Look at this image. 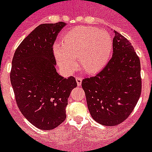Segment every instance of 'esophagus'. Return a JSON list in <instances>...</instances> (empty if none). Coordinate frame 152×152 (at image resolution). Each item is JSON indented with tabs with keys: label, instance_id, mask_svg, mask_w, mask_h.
<instances>
[{
	"label": "esophagus",
	"instance_id": "34e87169",
	"mask_svg": "<svg viewBox=\"0 0 152 152\" xmlns=\"http://www.w3.org/2000/svg\"><path fill=\"white\" fill-rule=\"evenodd\" d=\"M76 83H77V85L80 86L82 83V81H83V78L80 77V76H77V77L76 78Z\"/></svg>",
	"mask_w": 152,
	"mask_h": 152
}]
</instances>
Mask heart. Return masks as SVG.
I'll return each instance as SVG.
<instances>
[{
    "mask_svg": "<svg viewBox=\"0 0 152 152\" xmlns=\"http://www.w3.org/2000/svg\"><path fill=\"white\" fill-rule=\"evenodd\" d=\"M60 45L54 47L58 64L66 72H72L80 65L87 73H96L103 68L110 59L113 39L104 30L95 27H76L63 37Z\"/></svg>",
    "mask_w": 152,
    "mask_h": 152,
    "instance_id": "1",
    "label": "heart"
}]
</instances>
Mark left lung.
I'll return each mask as SVG.
<instances>
[{"label": "left lung", "instance_id": "1", "mask_svg": "<svg viewBox=\"0 0 152 152\" xmlns=\"http://www.w3.org/2000/svg\"><path fill=\"white\" fill-rule=\"evenodd\" d=\"M114 33L113 57L98 74L82 81L91 115L105 126L127 119L142 92L139 57L125 37Z\"/></svg>", "mask_w": 152, "mask_h": 152}]
</instances>
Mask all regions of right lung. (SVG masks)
<instances>
[{
    "label": "right lung",
    "mask_w": 152,
    "mask_h": 152,
    "mask_svg": "<svg viewBox=\"0 0 152 152\" xmlns=\"http://www.w3.org/2000/svg\"><path fill=\"white\" fill-rule=\"evenodd\" d=\"M64 22L39 25L16 50L10 82L17 105L31 124L42 130L56 128L66 119L73 76L62 77L55 68L53 44Z\"/></svg>",
    "instance_id": "1"
}]
</instances>
